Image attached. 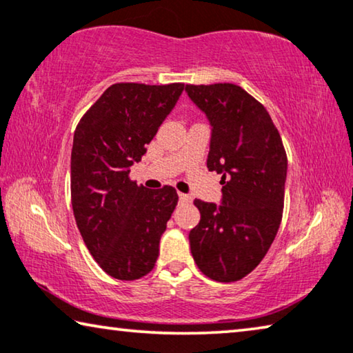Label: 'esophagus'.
Segmentation results:
<instances>
[{
  "mask_svg": "<svg viewBox=\"0 0 353 353\" xmlns=\"http://www.w3.org/2000/svg\"><path fill=\"white\" fill-rule=\"evenodd\" d=\"M178 199H180V202H189V195L188 194L178 192Z\"/></svg>",
  "mask_w": 353,
  "mask_h": 353,
  "instance_id": "esophagus-1",
  "label": "esophagus"
}]
</instances>
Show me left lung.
<instances>
[{
    "mask_svg": "<svg viewBox=\"0 0 353 353\" xmlns=\"http://www.w3.org/2000/svg\"><path fill=\"white\" fill-rule=\"evenodd\" d=\"M211 128L207 167L221 173V203L194 200L200 222L189 232L199 270L233 283L262 262L284 208L287 156L270 113L241 86L186 85Z\"/></svg>",
    "mask_w": 353,
    "mask_h": 353,
    "instance_id": "obj_1",
    "label": "left lung"
}]
</instances>
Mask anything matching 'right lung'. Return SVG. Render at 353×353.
Masks as SVG:
<instances>
[{
	"mask_svg": "<svg viewBox=\"0 0 353 353\" xmlns=\"http://www.w3.org/2000/svg\"><path fill=\"white\" fill-rule=\"evenodd\" d=\"M183 83H115L80 120L70 153V199L86 248L108 276L148 274L176 207L172 186L146 189L129 180L173 110Z\"/></svg>",
	"mask_w": 353,
	"mask_h": 353,
	"instance_id": "obj_1",
	"label": "right lung"
}]
</instances>
